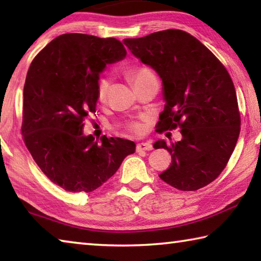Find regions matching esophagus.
I'll return each mask as SVG.
<instances>
[{
  "mask_svg": "<svg viewBox=\"0 0 261 261\" xmlns=\"http://www.w3.org/2000/svg\"><path fill=\"white\" fill-rule=\"evenodd\" d=\"M153 145L151 143H139L137 144V152L141 151H152Z\"/></svg>",
  "mask_w": 261,
  "mask_h": 261,
  "instance_id": "obj_1",
  "label": "esophagus"
}]
</instances>
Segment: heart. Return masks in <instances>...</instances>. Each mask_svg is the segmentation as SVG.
<instances>
[{
	"label": "heart",
	"instance_id": "heart-1",
	"mask_svg": "<svg viewBox=\"0 0 261 261\" xmlns=\"http://www.w3.org/2000/svg\"><path fill=\"white\" fill-rule=\"evenodd\" d=\"M129 76L132 79V82L135 83V85H136V84H138L139 82L145 81V79L155 77V76H154L152 70L147 68V67L134 68L132 70H130ZM109 85H110L109 78L105 77V78H101L99 81V83H98V96H99L100 100H105L106 98H107ZM125 126L127 127V129L134 131V132H141V130H143V127H144L140 122H137V121L126 122Z\"/></svg>",
	"mask_w": 261,
	"mask_h": 261
}]
</instances>
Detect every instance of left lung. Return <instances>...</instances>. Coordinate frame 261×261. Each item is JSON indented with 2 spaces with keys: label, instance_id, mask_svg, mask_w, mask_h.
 Here are the masks:
<instances>
[{
  "label": "left lung",
  "instance_id": "8db88e82",
  "mask_svg": "<svg viewBox=\"0 0 261 261\" xmlns=\"http://www.w3.org/2000/svg\"><path fill=\"white\" fill-rule=\"evenodd\" d=\"M123 42L162 81L166 105L156 130L178 126L182 134L179 141L154 144L171 155L170 167L159 176L182 191L206 187L226 168L241 131L235 86L226 68L208 48L180 30Z\"/></svg>",
  "mask_w": 261,
  "mask_h": 261
}]
</instances>
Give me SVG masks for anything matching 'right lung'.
<instances>
[{"instance_id":"add662e5","label":"right lung","mask_w":261,"mask_h":261,"mask_svg":"<svg viewBox=\"0 0 261 261\" xmlns=\"http://www.w3.org/2000/svg\"><path fill=\"white\" fill-rule=\"evenodd\" d=\"M125 56L117 39L68 33L30 65L21 134L42 173L65 191H94L136 151L131 140L103 136L98 143L83 134L84 118L95 113L100 73Z\"/></svg>"}]
</instances>
